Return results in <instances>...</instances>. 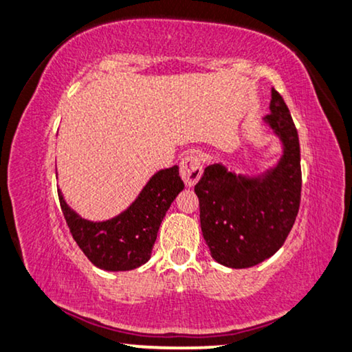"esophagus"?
<instances>
[{
    "label": "esophagus",
    "instance_id": "34e87169",
    "mask_svg": "<svg viewBox=\"0 0 352 352\" xmlns=\"http://www.w3.org/2000/svg\"><path fill=\"white\" fill-rule=\"evenodd\" d=\"M203 173V164L201 159L197 154L185 155L180 161V177L184 179L185 185L193 186L199 180Z\"/></svg>",
    "mask_w": 352,
    "mask_h": 352
}]
</instances>
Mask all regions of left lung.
Wrapping results in <instances>:
<instances>
[{
  "instance_id": "8db88e82",
  "label": "left lung",
  "mask_w": 352,
  "mask_h": 352,
  "mask_svg": "<svg viewBox=\"0 0 352 352\" xmlns=\"http://www.w3.org/2000/svg\"><path fill=\"white\" fill-rule=\"evenodd\" d=\"M270 110L263 120L283 144L278 164L256 177L212 164L195 185L203 237L211 256L228 268H250L273 256L299 212V136L286 102L274 89Z\"/></svg>"
}]
</instances>
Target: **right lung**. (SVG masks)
Segmentation results:
<instances>
[{"instance_id": "add662e5", "label": "right lung", "mask_w": 352, "mask_h": 352, "mask_svg": "<svg viewBox=\"0 0 352 352\" xmlns=\"http://www.w3.org/2000/svg\"><path fill=\"white\" fill-rule=\"evenodd\" d=\"M179 166L151 177L130 206L107 221H87L66 204L58 190L69 232L91 263L105 271H130L151 258L159 226L177 195L184 190Z\"/></svg>"}]
</instances>
